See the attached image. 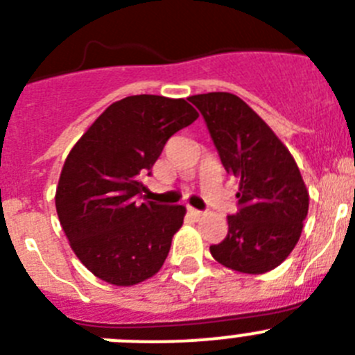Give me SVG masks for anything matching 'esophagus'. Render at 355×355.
<instances>
[{"label":"esophagus","instance_id":"esophagus-1","mask_svg":"<svg viewBox=\"0 0 355 355\" xmlns=\"http://www.w3.org/2000/svg\"><path fill=\"white\" fill-rule=\"evenodd\" d=\"M188 213H190L193 218H202V216H205V211H199V209L196 208H188Z\"/></svg>","mask_w":355,"mask_h":355}]
</instances>
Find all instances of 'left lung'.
Wrapping results in <instances>:
<instances>
[{
    "instance_id": "obj_1",
    "label": "left lung",
    "mask_w": 355,
    "mask_h": 355,
    "mask_svg": "<svg viewBox=\"0 0 355 355\" xmlns=\"http://www.w3.org/2000/svg\"><path fill=\"white\" fill-rule=\"evenodd\" d=\"M205 117L227 174L240 180L227 236L209 247L231 270L265 274L290 256L302 233L309 193L293 156L245 101L229 92L190 97Z\"/></svg>"
}]
</instances>
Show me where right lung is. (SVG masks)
Masks as SVG:
<instances>
[{"label":"right lung","instance_id":"obj_1","mask_svg":"<svg viewBox=\"0 0 355 355\" xmlns=\"http://www.w3.org/2000/svg\"><path fill=\"white\" fill-rule=\"evenodd\" d=\"M197 117L184 99L124 97L71 149L56 187V213L71 249L96 277L133 286L162 268L187 209L140 202L142 178L172 135Z\"/></svg>","mask_w":355,"mask_h":355}]
</instances>
